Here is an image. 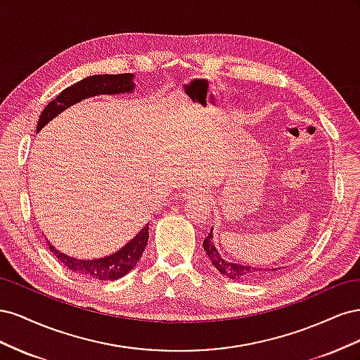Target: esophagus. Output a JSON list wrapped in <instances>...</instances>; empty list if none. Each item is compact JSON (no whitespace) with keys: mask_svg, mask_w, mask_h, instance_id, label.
<instances>
[{"mask_svg":"<svg viewBox=\"0 0 360 360\" xmlns=\"http://www.w3.org/2000/svg\"><path fill=\"white\" fill-rule=\"evenodd\" d=\"M186 197L188 198H197L200 202H207V201H209V197H207L205 193L198 192V191H188Z\"/></svg>","mask_w":360,"mask_h":360,"instance_id":"obj_1","label":"esophagus"}]
</instances>
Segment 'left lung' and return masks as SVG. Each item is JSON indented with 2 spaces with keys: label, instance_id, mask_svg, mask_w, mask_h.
<instances>
[{
  "label": "left lung",
  "instance_id": "obj_1",
  "mask_svg": "<svg viewBox=\"0 0 360 360\" xmlns=\"http://www.w3.org/2000/svg\"><path fill=\"white\" fill-rule=\"evenodd\" d=\"M204 250L207 257L212 261V264L216 267L217 271H221V275L230 278V279H240V281H249V279H258L261 276H266L267 269H258L252 266H243L238 263H230L226 261L221 254L219 250L216 249L214 242H213V228L210 230V234L204 238L202 242ZM276 269H269V271H275Z\"/></svg>",
  "mask_w": 360,
  "mask_h": 360
}]
</instances>
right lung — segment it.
Listing matches in <instances>:
<instances>
[{"instance_id": "obj_1", "label": "right lung", "mask_w": 360, "mask_h": 360, "mask_svg": "<svg viewBox=\"0 0 360 360\" xmlns=\"http://www.w3.org/2000/svg\"><path fill=\"white\" fill-rule=\"evenodd\" d=\"M135 75L120 73V75H94L84 78L82 81L73 84L69 89L63 90L57 99L51 101L45 110L41 111L37 123V132L45 127L52 118H56L63 111H66L72 105L84 99H89L99 94H129L135 90L134 82ZM148 242V224L141 230L132 240L126 243L117 252L96 259H79L69 257L48 242L49 250L58 258V261L69 270L84 276H91L101 281H115L127 275L139 261Z\"/></svg>"}]
</instances>
